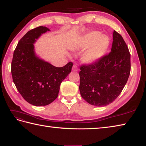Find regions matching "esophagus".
Here are the masks:
<instances>
[{
  "label": "esophagus",
  "mask_w": 146,
  "mask_h": 146,
  "mask_svg": "<svg viewBox=\"0 0 146 146\" xmlns=\"http://www.w3.org/2000/svg\"><path fill=\"white\" fill-rule=\"evenodd\" d=\"M72 70H73V71H78V68H77V66H76L75 64L73 66V67H72Z\"/></svg>",
  "instance_id": "34e87169"
}]
</instances>
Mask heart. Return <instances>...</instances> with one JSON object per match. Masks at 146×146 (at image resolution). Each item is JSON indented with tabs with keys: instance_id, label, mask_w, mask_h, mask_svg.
<instances>
[{
	"instance_id": "obj_1",
	"label": "heart",
	"mask_w": 146,
	"mask_h": 146,
	"mask_svg": "<svg viewBox=\"0 0 146 146\" xmlns=\"http://www.w3.org/2000/svg\"><path fill=\"white\" fill-rule=\"evenodd\" d=\"M110 39L105 35H100L98 31H92L76 38L70 45V49L77 52L87 48L81 60L86 64H93L101 59L110 46Z\"/></svg>"
}]
</instances>
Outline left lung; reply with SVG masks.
<instances>
[{
    "label": "left lung",
    "instance_id": "8db88e82",
    "mask_svg": "<svg viewBox=\"0 0 146 146\" xmlns=\"http://www.w3.org/2000/svg\"><path fill=\"white\" fill-rule=\"evenodd\" d=\"M111 52L92 64L83 65L79 73L80 92L88 103L103 107L118 98L130 73V54L123 37L113 33Z\"/></svg>",
    "mask_w": 146,
    "mask_h": 146
}]
</instances>
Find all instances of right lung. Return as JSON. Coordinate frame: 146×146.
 <instances>
[{
    "mask_svg": "<svg viewBox=\"0 0 146 146\" xmlns=\"http://www.w3.org/2000/svg\"><path fill=\"white\" fill-rule=\"evenodd\" d=\"M48 31L47 27H38L28 31L17 45L11 63L16 88L26 101L36 106L49 104L58 98L60 85L73 66L70 62L56 67L36 55L34 44Z\"/></svg>",
    "mask_w": 146,
    "mask_h": 146,
    "instance_id": "1",
    "label": "right lung"
}]
</instances>
